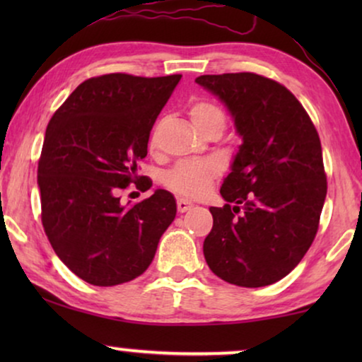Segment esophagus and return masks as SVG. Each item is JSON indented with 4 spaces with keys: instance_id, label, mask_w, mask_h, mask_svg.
Instances as JSON below:
<instances>
[{
    "instance_id": "34e87169",
    "label": "esophagus",
    "mask_w": 362,
    "mask_h": 362,
    "mask_svg": "<svg viewBox=\"0 0 362 362\" xmlns=\"http://www.w3.org/2000/svg\"><path fill=\"white\" fill-rule=\"evenodd\" d=\"M177 212H186V211H189L192 206V202L191 201H187V199H182V197H180V199H177Z\"/></svg>"
}]
</instances>
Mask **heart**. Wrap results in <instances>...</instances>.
I'll return each mask as SVG.
<instances>
[{"label":"heart","instance_id":"1","mask_svg":"<svg viewBox=\"0 0 362 362\" xmlns=\"http://www.w3.org/2000/svg\"><path fill=\"white\" fill-rule=\"evenodd\" d=\"M191 120L201 133L222 132L226 127V113L217 103L211 100L194 102L189 107ZM219 163L212 158L180 161L166 173V186L177 194L196 197L204 194L211 181L219 175Z\"/></svg>","mask_w":362,"mask_h":362}]
</instances>
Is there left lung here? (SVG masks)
<instances>
[{"label": "left lung", "instance_id": "obj_1", "mask_svg": "<svg viewBox=\"0 0 362 362\" xmlns=\"http://www.w3.org/2000/svg\"><path fill=\"white\" fill-rule=\"evenodd\" d=\"M196 82L224 103L242 138L221 186L227 204L209 207L214 224L204 259L227 284L272 285L300 264L318 230L326 197L320 136L279 82L250 72Z\"/></svg>", "mask_w": 362, "mask_h": 362}]
</instances>
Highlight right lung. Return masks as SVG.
Wrapping results in <instances>:
<instances>
[{
    "label": "right lung",
    "instance_id": "add662e5",
    "mask_svg": "<svg viewBox=\"0 0 362 362\" xmlns=\"http://www.w3.org/2000/svg\"><path fill=\"white\" fill-rule=\"evenodd\" d=\"M180 81L128 74L88 78L49 122L37 166L42 226L59 259L87 284L113 286L140 276L175 221L171 192L156 189L136 204H122L118 192L143 180L136 165Z\"/></svg>",
    "mask_w": 362,
    "mask_h": 362
}]
</instances>
